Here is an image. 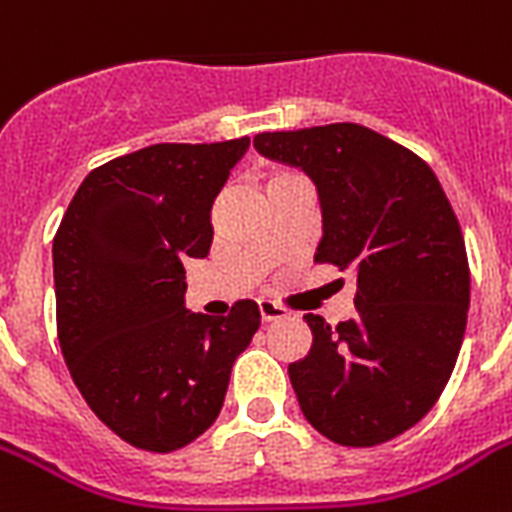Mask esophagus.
Returning a JSON list of instances; mask_svg holds the SVG:
<instances>
[{
  "instance_id": "1",
  "label": "esophagus",
  "mask_w": 512,
  "mask_h": 512,
  "mask_svg": "<svg viewBox=\"0 0 512 512\" xmlns=\"http://www.w3.org/2000/svg\"><path fill=\"white\" fill-rule=\"evenodd\" d=\"M257 311H260V319H263L265 324H268V321H279L287 316V311H284L281 305L271 303V300H260V303H257Z\"/></svg>"
}]
</instances>
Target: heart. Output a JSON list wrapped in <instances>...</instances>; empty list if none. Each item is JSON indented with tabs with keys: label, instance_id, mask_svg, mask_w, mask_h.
<instances>
[{
	"label": "heart",
	"instance_id": "1",
	"mask_svg": "<svg viewBox=\"0 0 512 512\" xmlns=\"http://www.w3.org/2000/svg\"><path fill=\"white\" fill-rule=\"evenodd\" d=\"M289 180H300V175H295V172H287V170H281V172H273V175L268 177V185H265V188H273V185L289 183Z\"/></svg>",
	"mask_w": 512,
	"mask_h": 512
}]
</instances>
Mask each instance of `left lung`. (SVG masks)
<instances>
[{"mask_svg": "<svg viewBox=\"0 0 512 512\" xmlns=\"http://www.w3.org/2000/svg\"><path fill=\"white\" fill-rule=\"evenodd\" d=\"M257 154L311 177L316 263L356 273V316L313 332L289 364L305 420L340 446H377L425 417L452 377L470 305L465 241L428 164L361 124L255 135Z\"/></svg>", "mask_w": 512, "mask_h": 512, "instance_id": "left-lung-1", "label": "left lung"}]
</instances>
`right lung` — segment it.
<instances>
[{"label":"right lung","instance_id":"right-lung-1","mask_svg":"<svg viewBox=\"0 0 512 512\" xmlns=\"http://www.w3.org/2000/svg\"><path fill=\"white\" fill-rule=\"evenodd\" d=\"M249 138L159 143L92 170L52 241L58 340L87 406L127 444L175 452L223 409L260 311L185 308L188 260L207 257L209 209Z\"/></svg>","mask_w":512,"mask_h":512}]
</instances>
